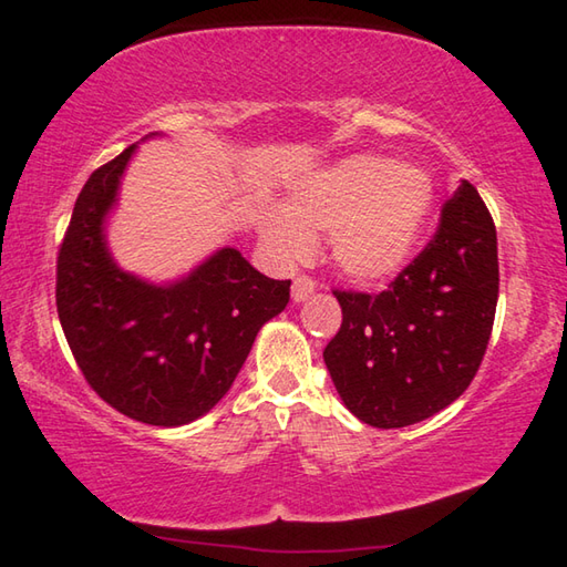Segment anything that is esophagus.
Segmentation results:
<instances>
[{"label": "esophagus", "mask_w": 567, "mask_h": 567, "mask_svg": "<svg viewBox=\"0 0 567 567\" xmlns=\"http://www.w3.org/2000/svg\"><path fill=\"white\" fill-rule=\"evenodd\" d=\"M315 280L312 277H307V275H300V277H295V282H292V300L295 302H305V300H310V297L315 295Z\"/></svg>", "instance_id": "esophagus-1"}]
</instances>
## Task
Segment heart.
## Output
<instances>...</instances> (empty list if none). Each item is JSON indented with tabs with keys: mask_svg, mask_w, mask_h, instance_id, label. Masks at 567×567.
Returning <instances> with one entry per match:
<instances>
[{
	"mask_svg": "<svg viewBox=\"0 0 567 567\" xmlns=\"http://www.w3.org/2000/svg\"><path fill=\"white\" fill-rule=\"evenodd\" d=\"M436 188L426 168L357 153L290 193L285 210L260 215V238L277 262L295 265L312 255L329 233V260L359 285L399 275L414 257L434 210Z\"/></svg>",
	"mask_w": 567,
	"mask_h": 567,
	"instance_id": "1",
	"label": "heart"
}]
</instances>
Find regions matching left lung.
<instances>
[{"mask_svg": "<svg viewBox=\"0 0 567 567\" xmlns=\"http://www.w3.org/2000/svg\"><path fill=\"white\" fill-rule=\"evenodd\" d=\"M334 295L342 327L324 364L359 421L401 429L454 404L486 354L498 302L496 225L478 190L461 181L434 238L384 292Z\"/></svg>", "mask_w": 567, "mask_h": 567, "instance_id": "8db88e82", "label": "left lung"}]
</instances>
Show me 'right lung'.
Segmentation results:
<instances>
[{
  "label": "right lung",
  "instance_id": "add662e5",
  "mask_svg": "<svg viewBox=\"0 0 567 567\" xmlns=\"http://www.w3.org/2000/svg\"><path fill=\"white\" fill-rule=\"evenodd\" d=\"M136 148L91 173L79 193L56 260V310L106 404L143 424L183 426L228 394L260 327L290 302V280H270L235 248L168 285L123 272L106 218Z\"/></svg>",
  "mask_w": 567,
  "mask_h": 567
}]
</instances>
